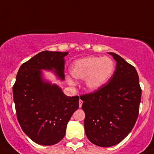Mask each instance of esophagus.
<instances>
[{"mask_svg":"<svg viewBox=\"0 0 154 154\" xmlns=\"http://www.w3.org/2000/svg\"><path fill=\"white\" fill-rule=\"evenodd\" d=\"M82 104H83V100H80V101H79V106L81 107L82 106Z\"/></svg>","mask_w":154,"mask_h":154,"instance_id":"esophagus-1","label":"esophagus"}]
</instances>
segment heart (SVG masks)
<instances>
[{
	"mask_svg": "<svg viewBox=\"0 0 154 154\" xmlns=\"http://www.w3.org/2000/svg\"><path fill=\"white\" fill-rule=\"evenodd\" d=\"M116 64L108 57H88L76 60L70 67V73L74 78L85 80L88 91H95L103 88L113 76ZM72 83L71 80H68Z\"/></svg>",
	"mask_w": 154,
	"mask_h": 154,
	"instance_id": "heart-1",
	"label": "heart"
}]
</instances>
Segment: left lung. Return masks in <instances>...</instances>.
I'll list each match as a JSON object with an SVG mask.
<instances>
[{
	"label": "left lung",
	"mask_w": 154,
	"mask_h": 154,
	"mask_svg": "<svg viewBox=\"0 0 154 154\" xmlns=\"http://www.w3.org/2000/svg\"><path fill=\"white\" fill-rule=\"evenodd\" d=\"M116 61L109 81L100 89L80 97L86 114L84 127L88 140L107 147L120 143L137 120L142 89L136 68L115 53Z\"/></svg>",
	"instance_id": "obj_1"
}]
</instances>
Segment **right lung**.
<instances>
[{
    "instance_id": "obj_1",
    "label": "right lung",
    "mask_w": 154,
    "mask_h": 154,
    "mask_svg": "<svg viewBox=\"0 0 154 154\" xmlns=\"http://www.w3.org/2000/svg\"><path fill=\"white\" fill-rule=\"evenodd\" d=\"M68 52L45 51L23 63L12 88L17 119L24 133L38 144L53 145L66 135L79 97L66 95L58 85L47 80L51 71L64 81L65 57Z\"/></svg>"
}]
</instances>
